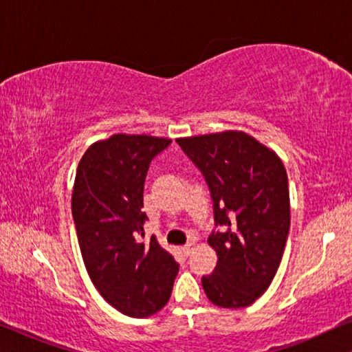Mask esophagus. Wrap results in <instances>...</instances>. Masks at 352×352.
Instances as JSON below:
<instances>
[{
  "label": "esophagus",
  "instance_id": "1",
  "mask_svg": "<svg viewBox=\"0 0 352 352\" xmlns=\"http://www.w3.org/2000/svg\"><path fill=\"white\" fill-rule=\"evenodd\" d=\"M182 251H183V254H185V256H190L192 253V245H185L182 248Z\"/></svg>",
  "mask_w": 352,
  "mask_h": 352
}]
</instances>
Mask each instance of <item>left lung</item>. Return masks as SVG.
Masks as SVG:
<instances>
[{"instance_id":"8db88e82","label":"left lung","mask_w":352,"mask_h":352,"mask_svg":"<svg viewBox=\"0 0 352 352\" xmlns=\"http://www.w3.org/2000/svg\"><path fill=\"white\" fill-rule=\"evenodd\" d=\"M177 144L206 177L214 223L223 226L208 237L218 264L202 276L204 291L217 307H250L274 280L289 232L283 161L243 131L180 138Z\"/></svg>"}]
</instances>
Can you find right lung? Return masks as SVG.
I'll list each match as a JSON object with an SVG mask.
<instances>
[{"instance_id":"obj_1","label":"right lung","mask_w":352,"mask_h":352,"mask_svg":"<svg viewBox=\"0 0 352 352\" xmlns=\"http://www.w3.org/2000/svg\"><path fill=\"white\" fill-rule=\"evenodd\" d=\"M172 142L113 134L88 146L72 188L78 246L93 285L115 310L148 318L169 302L178 264L156 237L142 242L144 182L150 161Z\"/></svg>"}]
</instances>
